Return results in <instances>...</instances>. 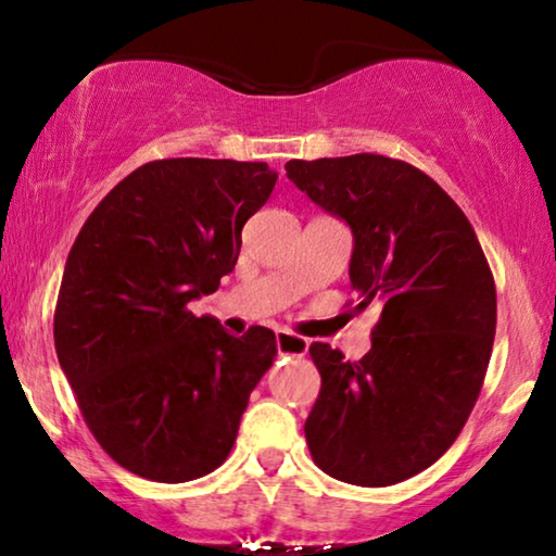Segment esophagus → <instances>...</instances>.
Instances as JSON below:
<instances>
[{"label":"esophagus","mask_w":556,"mask_h":556,"mask_svg":"<svg viewBox=\"0 0 556 556\" xmlns=\"http://www.w3.org/2000/svg\"><path fill=\"white\" fill-rule=\"evenodd\" d=\"M276 349H278V354L303 356L308 352V341L295 337V333H291V331H276Z\"/></svg>","instance_id":"34e87169"}]
</instances>
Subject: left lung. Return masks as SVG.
Returning <instances> with one entry per match:
<instances>
[{
    "label": "left lung",
    "instance_id": "1",
    "mask_svg": "<svg viewBox=\"0 0 556 556\" xmlns=\"http://www.w3.org/2000/svg\"><path fill=\"white\" fill-rule=\"evenodd\" d=\"M286 172L352 230L356 308L382 306L359 362L308 349L321 375L303 425L311 455L337 481L400 483L453 445L481 392L496 333L489 263L463 210L415 166L352 154Z\"/></svg>",
    "mask_w": 556,
    "mask_h": 556
}]
</instances>
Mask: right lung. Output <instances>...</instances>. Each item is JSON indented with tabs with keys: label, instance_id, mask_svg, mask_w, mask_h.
<instances>
[{
	"label": "right lung",
	"instance_id": "right-lung-1",
	"mask_svg": "<svg viewBox=\"0 0 556 556\" xmlns=\"http://www.w3.org/2000/svg\"><path fill=\"white\" fill-rule=\"evenodd\" d=\"M276 179L265 162L143 164L73 242L55 308L58 362L90 432L136 476L194 481L232 451L276 333L250 326L232 337L187 303L232 273L242 225Z\"/></svg>",
	"mask_w": 556,
	"mask_h": 556
}]
</instances>
